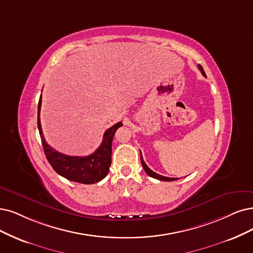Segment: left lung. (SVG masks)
Segmentation results:
<instances>
[{"instance_id":"1","label":"left lung","mask_w":253,"mask_h":253,"mask_svg":"<svg viewBox=\"0 0 253 253\" xmlns=\"http://www.w3.org/2000/svg\"><path fill=\"white\" fill-rule=\"evenodd\" d=\"M198 68H199V70L201 71V73H202L203 76H205L204 70H203V68L201 67L200 64H198ZM205 77H207V76H205ZM141 162H142V166H143V168H144L145 172H146V173H147L149 176H150V177H153V178H155V179L162 180V181H173V180H177V179H178V178H171V177H166V176H162V175H160V174H157V173L153 172L151 169H149L148 166L146 165V163L143 161V156H142V154H141Z\"/></svg>"}]
</instances>
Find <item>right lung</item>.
<instances>
[{
    "mask_svg": "<svg viewBox=\"0 0 253 253\" xmlns=\"http://www.w3.org/2000/svg\"><path fill=\"white\" fill-rule=\"evenodd\" d=\"M41 107L42 96L39 101V107H37V126H39L45 157L54 171L71 181L84 184L97 183L104 178L108 174L111 165L112 138L118 128L123 125L122 122H119L106 130L100 147L92 154L87 156H70L54 150L51 146L46 144L41 125Z\"/></svg>",
    "mask_w": 253,
    "mask_h": 253,
    "instance_id": "obj_1",
    "label": "right lung"
}]
</instances>
